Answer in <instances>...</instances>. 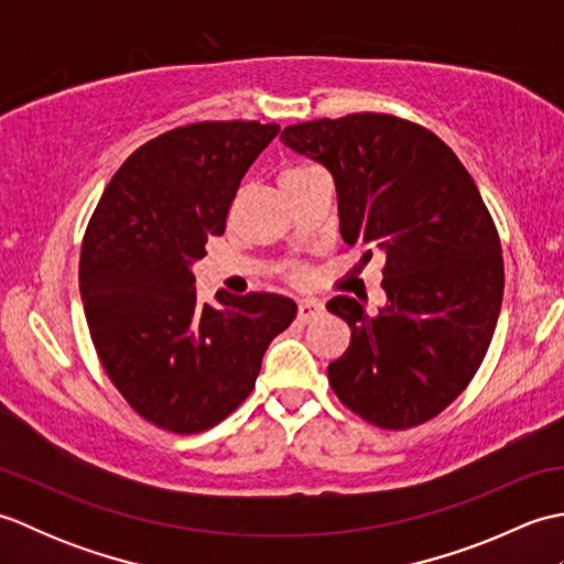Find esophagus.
I'll list each match as a JSON object with an SVG mask.
<instances>
[{"label":"esophagus","mask_w":564,"mask_h":564,"mask_svg":"<svg viewBox=\"0 0 564 564\" xmlns=\"http://www.w3.org/2000/svg\"><path fill=\"white\" fill-rule=\"evenodd\" d=\"M322 303L319 301H301L297 303V319L301 322H310V319H315V317H319L322 315Z\"/></svg>","instance_id":"esophagus-1"}]
</instances>
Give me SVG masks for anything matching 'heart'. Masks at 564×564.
Returning <instances> with one entry per match:
<instances>
[{"mask_svg": "<svg viewBox=\"0 0 564 564\" xmlns=\"http://www.w3.org/2000/svg\"><path fill=\"white\" fill-rule=\"evenodd\" d=\"M307 172H313V170H307V166H293V170H285V172H283V176H281V186L295 182V178L305 176ZM291 279L301 283V281H305V279H307V271H305V269H293V271H291Z\"/></svg>", "mask_w": 564, "mask_h": 564, "instance_id": "1", "label": "heart"}]
</instances>
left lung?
<instances>
[{"label": "left lung", "instance_id": "8db88e82", "mask_svg": "<svg viewBox=\"0 0 564 564\" xmlns=\"http://www.w3.org/2000/svg\"><path fill=\"white\" fill-rule=\"evenodd\" d=\"M291 150L325 164L346 245L386 254L378 315L349 295L327 310L351 327L332 361L334 394L380 429L419 426L467 388L492 341L505 259L492 215L455 152L390 113H349L283 128Z\"/></svg>", "mask_w": 564, "mask_h": 564}]
</instances>
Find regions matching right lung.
<instances>
[{
  "mask_svg": "<svg viewBox=\"0 0 564 564\" xmlns=\"http://www.w3.org/2000/svg\"><path fill=\"white\" fill-rule=\"evenodd\" d=\"M279 126L191 123L145 142L106 186L82 242L79 293L99 361L133 410L198 434L254 390L263 351L295 319L275 293L198 303L191 263L225 232L239 182Z\"/></svg>",
  "mask_w": 564,
  "mask_h": 564,
  "instance_id": "right-lung-1",
  "label": "right lung"
}]
</instances>
